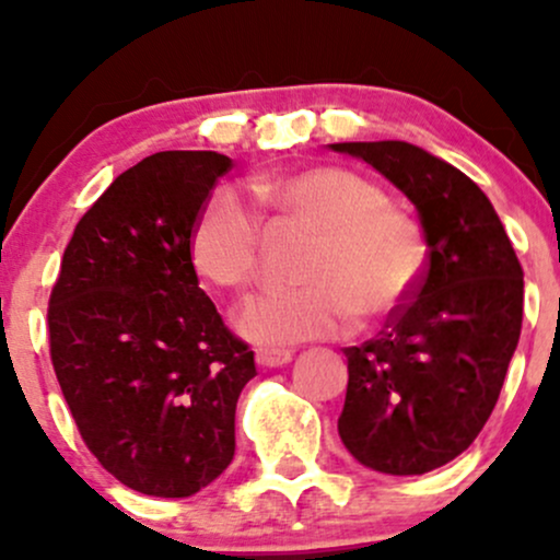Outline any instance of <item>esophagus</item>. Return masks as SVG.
<instances>
[{"label": "esophagus", "instance_id": "esophagus-1", "mask_svg": "<svg viewBox=\"0 0 560 560\" xmlns=\"http://www.w3.org/2000/svg\"><path fill=\"white\" fill-rule=\"evenodd\" d=\"M255 361L262 369H276V365L292 361V350H284V347H260V350H255Z\"/></svg>", "mask_w": 560, "mask_h": 560}]
</instances>
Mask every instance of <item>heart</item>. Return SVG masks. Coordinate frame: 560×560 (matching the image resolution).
I'll list each match as a JSON object with an SVG mask.
<instances>
[{
  "mask_svg": "<svg viewBox=\"0 0 560 560\" xmlns=\"http://www.w3.org/2000/svg\"><path fill=\"white\" fill-rule=\"evenodd\" d=\"M262 208L313 231L298 266L302 284L273 289L236 316L260 345L337 337L355 320L384 318L408 302L427 260L421 226L387 202L382 186L339 165L266 173L249 182ZM197 271L213 284L247 292L260 266V215L236 189H218L189 236Z\"/></svg>",
  "mask_w": 560,
  "mask_h": 560,
  "instance_id": "b5f03b06",
  "label": "heart"
}]
</instances>
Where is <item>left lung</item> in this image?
I'll return each instance as SVG.
<instances>
[{
	"mask_svg": "<svg viewBox=\"0 0 560 560\" xmlns=\"http://www.w3.org/2000/svg\"><path fill=\"white\" fill-rule=\"evenodd\" d=\"M419 210L421 281L384 329L345 347L337 429L363 466L413 477L445 466L490 419L524 316V271L492 202L466 173L408 141H345Z\"/></svg>",
	"mask_w": 560,
	"mask_h": 560,
	"instance_id": "left-lung-1",
	"label": "left lung"
}]
</instances>
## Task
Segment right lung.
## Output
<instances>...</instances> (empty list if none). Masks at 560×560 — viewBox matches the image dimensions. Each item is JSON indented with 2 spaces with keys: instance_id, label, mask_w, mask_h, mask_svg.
Here are the masks:
<instances>
[{
  "instance_id": "1",
  "label": "right lung",
  "mask_w": 560,
  "mask_h": 560,
  "mask_svg": "<svg viewBox=\"0 0 560 560\" xmlns=\"http://www.w3.org/2000/svg\"><path fill=\"white\" fill-rule=\"evenodd\" d=\"M231 160L155 152L120 173L70 236L49 294V358L81 440L120 485L189 498L234 458L255 371L199 289L189 236Z\"/></svg>"
}]
</instances>
